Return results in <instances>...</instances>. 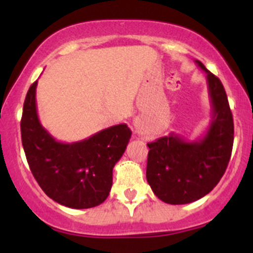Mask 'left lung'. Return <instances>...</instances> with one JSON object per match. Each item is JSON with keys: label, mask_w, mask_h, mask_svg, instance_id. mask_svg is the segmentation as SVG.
Instances as JSON below:
<instances>
[{"label": "left lung", "mask_w": 253, "mask_h": 253, "mask_svg": "<svg viewBox=\"0 0 253 253\" xmlns=\"http://www.w3.org/2000/svg\"><path fill=\"white\" fill-rule=\"evenodd\" d=\"M207 75L211 120L206 134L187 141L175 133L148 143L147 181L159 200L186 205L208 195L228 168L234 143V120L220 79L202 62Z\"/></svg>", "instance_id": "8db88e82"}]
</instances>
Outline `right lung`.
I'll return each mask as SVG.
<instances>
[{
  "label": "right lung",
  "mask_w": 253,
  "mask_h": 253,
  "mask_svg": "<svg viewBox=\"0 0 253 253\" xmlns=\"http://www.w3.org/2000/svg\"><path fill=\"white\" fill-rule=\"evenodd\" d=\"M37 85L35 81L28 90L20 121L22 144L33 176L60 205L75 209L101 205L110 193L112 169L126 150L131 129L121 124L83 141H56L38 117Z\"/></svg>",
  "instance_id": "obj_1"
}]
</instances>
